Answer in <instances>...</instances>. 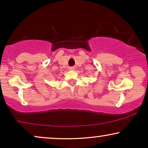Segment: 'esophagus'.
Listing matches in <instances>:
<instances>
[{
    "label": "esophagus",
    "instance_id": "1",
    "mask_svg": "<svg viewBox=\"0 0 148 148\" xmlns=\"http://www.w3.org/2000/svg\"><path fill=\"white\" fill-rule=\"evenodd\" d=\"M75 68L74 66H71V67H69V70H71V71H73V70H75Z\"/></svg>",
    "mask_w": 148,
    "mask_h": 148
}]
</instances>
